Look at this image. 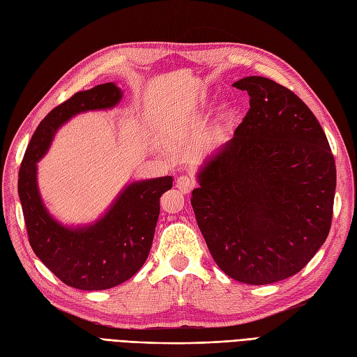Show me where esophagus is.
<instances>
[{
	"instance_id": "esophagus-1",
	"label": "esophagus",
	"mask_w": 357,
	"mask_h": 357,
	"mask_svg": "<svg viewBox=\"0 0 357 357\" xmlns=\"http://www.w3.org/2000/svg\"><path fill=\"white\" fill-rule=\"evenodd\" d=\"M195 185H196L195 179H191V178L187 176V175H182V176H179V178L176 179V187H178V190L182 191V193H184V195L190 193V191L195 188Z\"/></svg>"
}]
</instances>
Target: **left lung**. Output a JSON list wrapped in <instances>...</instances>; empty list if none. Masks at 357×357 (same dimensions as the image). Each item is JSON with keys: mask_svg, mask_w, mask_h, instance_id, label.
Listing matches in <instances>:
<instances>
[{"mask_svg": "<svg viewBox=\"0 0 357 357\" xmlns=\"http://www.w3.org/2000/svg\"><path fill=\"white\" fill-rule=\"evenodd\" d=\"M250 108L197 173L191 206L227 276L267 285L314 258L332 225L335 158L314 113L294 91L245 77Z\"/></svg>", "mask_w": 357, "mask_h": 357, "instance_id": "left-lung-1", "label": "left lung"}]
</instances>
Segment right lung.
Wrapping results in <instances>:
<instances>
[{"label":"right lung","instance_id":"right-lung-1","mask_svg":"<svg viewBox=\"0 0 357 357\" xmlns=\"http://www.w3.org/2000/svg\"><path fill=\"white\" fill-rule=\"evenodd\" d=\"M122 99L113 83L78 91L57 105L34 131L17 179L24 220L33 252L66 285L99 291L121 285L148 258L160 215V197L172 188V176L135 181L117 196L102 218L84 227L60 225L45 208L38 188V162L54 134L72 116L112 108Z\"/></svg>","mask_w":357,"mask_h":357}]
</instances>
